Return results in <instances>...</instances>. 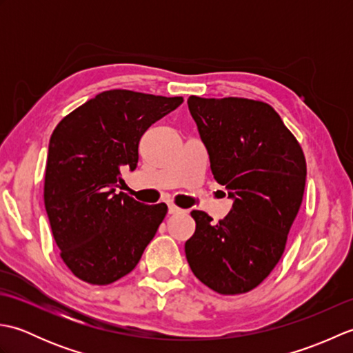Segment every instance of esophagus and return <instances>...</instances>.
Segmentation results:
<instances>
[{
  "instance_id": "1",
  "label": "esophagus",
  "mask_w": 353,
  "mask_h": 353,
  "mask_svg": "<svg viewBox=\"0 0 353 353\" xmlns=\"http://www.w3.org/2000/svg\"><path fill=\"white\" fill-rule=\"evenodd\" d=\"M168 212L171 214V215H176V214H182V212H185L183 209H179L177 206H174V205H168Z\"/></svg>"
}]
</instances>
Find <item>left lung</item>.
Masks as SVG:
<instances>
[{"instance_id":"left-lung-1","label":"left lung","mask_w":353,"mask_h":353,"mask_svg":"<svg viewBox=\"0 0 353 353\" xmlns=\"http://www.w3.org/2000/svg\"><path fill=\"white\" fill-rule=\"evenodd\" d=\"M214 179L232 199L226 219L192 211L196 232L185 244L200 282L220 294L253 290L272 273L301 209L306 162L301 145L267 103L188 99Z\"/></svg>"}]
</instances>
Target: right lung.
Returning <instances> with one entry per match:
<instances>
[{"instance_id":"add662e5","label":"right lung","mask_w":353,"mask_h":353,"mask_svg":"<svg viewBox=\"0 0 353 353\" xmlns=\"http://www.w3.org/2000/svg\"><path fill=\"white\" fill-rule=\"evenodd\" d=\"M182 103V97L114 89L72 110L52 132L43 201L61 256L79 279L108 285L129 274L156 235L167 205L117 191L121 170L137 168L142 134Z\"/></svg>"}]
</instances>
